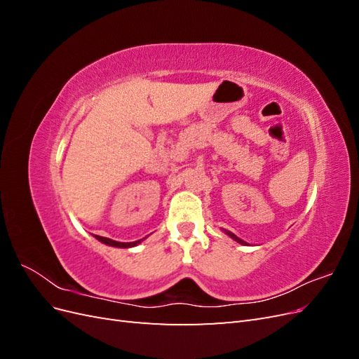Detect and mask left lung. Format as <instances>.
Returning <instances> with one entry per match:
<instances>
[{
    "mask_svg": "<svg viewBox=\"0 0 359 359\" xmlns=\"http://www.w3.org/2000/svg\"><path fill=\"white\" fill-rule=\"evenodd\" d=\"M223 232H224V233H226L227 236H231L233 241H236V243H240V244H243V245H248V244H247L245 241H243V240H241V238H238V236H236L235 233H232L231 231H226V229H223Z\"/></svg>",
    "mask_w": 359,
    "mask_h": 359,
    "instance_id": "obj_1",
    "label": "left lung"
}]
</instances>
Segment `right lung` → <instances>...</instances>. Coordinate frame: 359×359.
I'll list each match as a JSON object with an SVG mask.
<instances>
[{
	"label": "right lung",
	"instance_id": "1",
	"mask_svg": "<svg viewBox=\"0 0 359 359\" xmlns=\"http://www.w3.org/2000/svg\"><path fill=\"white\" fill-rule=\"evenodd\" d=\"M147 238V236H145ZM145 238H142V240H137V241H133V243H119V241H114L111 240V238H104V236H99L95 235V240H99L100 243L106 244V245H111V247H118V248H130V247H136L137 244L142 243Z\"/></svg>",
	"mask_w": 359,
	"mask_h": 359
}]
</instances>
